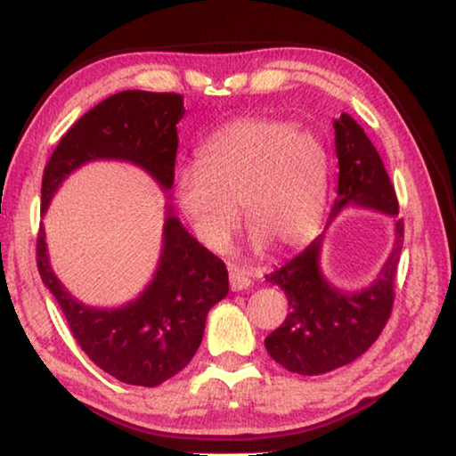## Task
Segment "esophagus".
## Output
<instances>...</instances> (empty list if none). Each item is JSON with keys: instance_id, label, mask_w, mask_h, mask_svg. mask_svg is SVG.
<instances>
[{"instance_id": "1", "label": "esophagus", "mask_w": 456, "mask_h": 456, "mask_svg": "<svg viewBox=\"0 0 456 456\" xmlns=\"http://www.w3.org/2000/svg\"><path fill=\"white\" fill-rule=\"evenodd\" d=\"M230 287H232V291H242V289H248L252 279H250V273L244 271L240 267H230Z\"/></svg>"}]
</instances>
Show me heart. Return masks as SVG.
Returning <instances> with one entry per match:
<instances>
[{
    "mask_svg": "<svg viewBox=\"0 0 456 456\" xmlns=\"http://www.w3.org/2000/svg\"><path fill=\"white\" fill-rule=\"evenodd\" d=\"M330 187L326 146L273 118H238L195 152V169L175 175V198L195 236L220 252L238 226L255 248L283 252L316 232Z\"/></svg>",
    "mask_w": 456,
    "mask_h": 456,
    "instance_id": "b5f03b06",
    "label": "heart"
}]
</instances>
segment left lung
<instances>
[{
    "instance_id": "left-lung-1",
    "label": "left lung",
    "mask_w": 456,
    "mask_h": 456,
    "mask_svg": "<svg viewBox=\"0 0 456 456\" xmlns=\"http://www.w3.org/2000/svg\"><path fill=\"white\" fill-rule=\"evenodd\" d=\"M338 193L330 218L348 204L397 216L399 204L383 160L354 118L334 120ZM322 238L267 275L289 301V314L265 338L267 353L291 373L322 375L345 367L379 338L394 310V283L403 244V220L395 222V247L375 283L362 291H340L320 271Z\"/></svg>"
}]
</instances>
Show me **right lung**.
Returning <instances> with one entry per match:
<instances>
[{"instance_id":"1","label":"right lung","mask_w":456,"mask_h":456,"mask_svg":"<svg viewBox=\"0 0 456 456\" xmlns=\"http://www.w3.org/2000/svg\"><path fill=\"white\" fill-rule=\"evenodd\" d=\"M183 114L179 94L130 89L97 103L67 130L48 159L42 212L62 179L95 159L130 160L169 189L179 146L177 122ZM37 265L83 353L118 381L142 387H157L187 367L204 338L208 312L228 293L226 265L195 240L171 209L155 277L124 307L97 310L73 299L48 263L42 226Z\"/></svg>"}]
</instances>
